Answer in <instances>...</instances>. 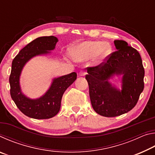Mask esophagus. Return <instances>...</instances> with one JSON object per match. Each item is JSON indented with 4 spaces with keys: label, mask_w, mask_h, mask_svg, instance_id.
Wrapping results in <instances>:
<instances>
[{
    "label": "esophagus",
    "mask_w": 155,
    "mask_h": 155,
    "mask_svg": "<svg viewBox=\"0 0 155 155\" xmlns=\"http://www.w3.org/2000/svg\"><path fill=\"white\" fill-rule=\"evenodd\" d=\"M86 74V72L84 71V70H81L79 72V76H81V77H84Z\"/></svg>",
    "instance_id": "esophagus-1"
}]
</instances>
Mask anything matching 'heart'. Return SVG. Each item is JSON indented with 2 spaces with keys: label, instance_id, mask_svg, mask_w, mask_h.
Segmentation results:
<instances>
[{
  "label": "heart",
  "instance_id": "1",
  "mask_svg": "<svg viewBox=\"0 0 155 155\" xmlns=\"http://www.w3.org/2000/svg\"><path fill=\"white\" fill-rule=\"evenodd\" d=\"M112 48L109 43L100 41H85L73 46L71 54L77 61H84L93 57L94 64H103L111 53Z\"/></svg>",
  "mask_w": 155,
  "mask_h": 155
}]
</instances>
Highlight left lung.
I'll list each match as a JSON object with an SVG mask.
<instances>
[{"label":"left lung","instance_id":"8db88e82","mask_svg":"<svg viewBox=\"0 0 155 155\" xmlns=\"http://www.w3.org/2000/svg\"><path fill=\"white\" fill-rule=\"evenodd\" d=\"M117 51L103 64L88 67L85 78L91 105L104 117H115L130 111L137 104L144 87V68L137 50L127 41L115 40ZM114 75H122V90L108 81Z\"/></svg>","mask_w":155,"mask_h":155}]
</instances>
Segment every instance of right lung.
<instances>
[{"label":"right lung","mask_w":155,"mask_h":155,"mask_svg":"<svg viewBox=\"0 0 155 155\" xmlns=\"http://www.w3.org/2000/svg\"><path fill=\"white\" fill-rule=\"evenodd\" d=\"M58 39L54 36L40 37L34 40L19 52L12 61L9 77L10 94L20 111L34 119H49L58 114L63 94L77 79V73L54 78L48 91L39 98L31 99L23 94L20 77L25 65L33 57L50 53Z\"/></svg>","instance_id":"right-lung-1"}]
</instances>
